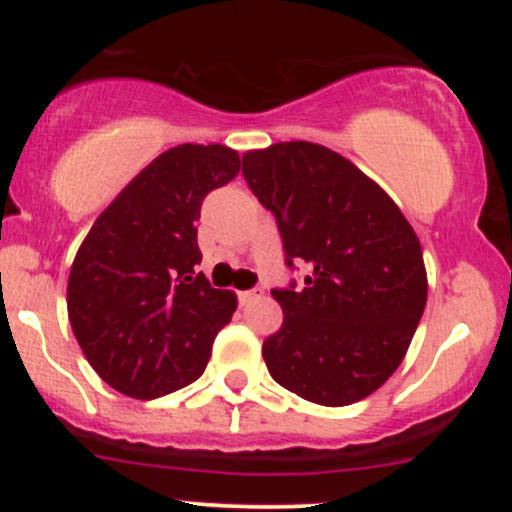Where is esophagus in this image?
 <instances>
[{"instance_id":"34e87169","label":"esophagus","mask_w":512,"mask_h":512,"mask_svg":"<svg viewBox=\"0 0 512 512\" xmlns=\"http://www.w3.org/2000/svg\"><path fill=\"white\" fill-rule=\"evenodd\" d=\"M257 296H260V293H257V291H238L240 305H248L252 298H257Z\"/></svg>"}]
</instances>
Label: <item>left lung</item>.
I'll return each mask as SVG.
<instances>
[{
    "mask_svg": "<svg viewBox=\"0 0 512 512\" xmlns=\"http://www.w3.org/2000/svg\"><path fill=\"white\" fill-rule=\"evenodd\" d=\"M243 178L274 214L286 267L308 264L303 286L272 291L284 322L262 344L269 375L322 407L368 397L402 363L426 308L414 228L383 187L327 146L248 151Z\"/></svg>",
    "mask_w": 512,
    "mask_h": 512,
    "instance_id": "8db88e82",
    "label": "left lung"
}]
</instances>
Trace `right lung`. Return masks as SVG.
<instances>
[{
	"instance_id": "right-lung-1",
	"label": "right lung",
	"mask_w": 512,
	"mask_h": 512,
	"mask_svg": "<svg viewBox=\"0 0 512 512\" xmlns=\"http://www.w3.org/2000/svg\"><path fill=\"white\" fill-rule=\"evenodd\" d=\"M240 158L180 144L146 166L98 216L76 252L67 310L76 342L113 390L156 399L195 383L236 313V293L197 272L199 209Z\"/></svg>"
}]
</instances>
